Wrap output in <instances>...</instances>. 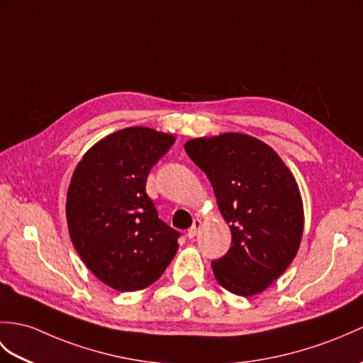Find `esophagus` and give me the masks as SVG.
Here are the masks:
<instances>
[{
    "mask_svg": "<svg viewBox=\"0 0 363 363\" xmlns=\"http://www.w3.org/2000/svg\"><path fill=\"white\" fill-rule=\"evenodd\" d=\"M199 229H201V220H193V224H191V227H190L189 232H187L189 238H195L196 235H198V232H199Z\"/></svg>",
    "mask_w": 363,
    "mask_h": 363,
    "instance_id": "34e87169",
    "label": "esophagus"
}]
</instances>
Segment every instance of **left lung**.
<instances>
[{
  "mask_svg": "<svg viewBox=\"0 0 363 363\" xmlns=\"http://www.w3.org/2000/svg\"><path fill=\"white\" fill-rule=\"evenodd\" d=\"M185 151L212 184L232 246L212 261L216 281L242 297L263 292L296 258L303 202L289 168L255 138L224 133L191 139Z\"/></svg>",
  "mask_w": 363,
  "mask_h": 363,
  "instance_id": "obj_1",
  "label": "left lung"
}]
</instances>
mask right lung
<instances>
[{
  "mask_svg": "<svg viewBox=\"0 0 363 363\" xmlns=\"http://www.w3.org/2000/svg\"><path fill=\"white\" fill-rule=\"evenodd\" d=\"M174 143L172 134L131 126L99 140L74 170L66 220L75 250L109 288L140 291L164 274L181 233L157 216L148 173Z\"/></svg>",
  "mask_w": 363,
  "mask_h": 363,
  "instance_id": "add662e5",
  "label": "right lung"
}]
</instances>
